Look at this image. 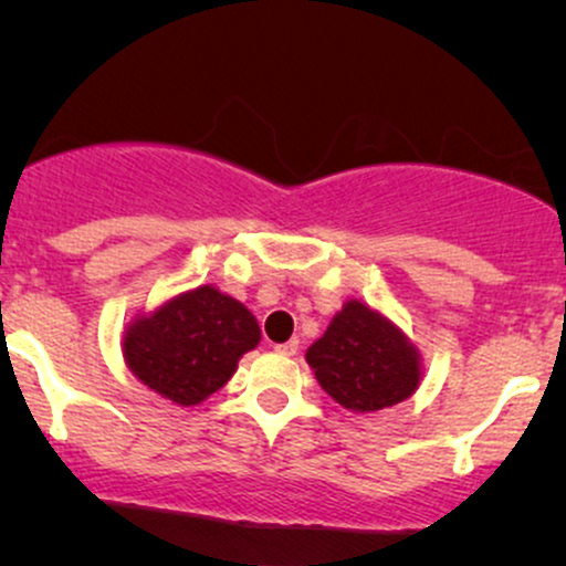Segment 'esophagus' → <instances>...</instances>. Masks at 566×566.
I'll return each instance as SVG.
<instances>
[{
	"mask_svg": "<svg viewBox=\"0 0 566 566\" xmlns=\"http://www.w3.org/2000/svg\"><path fill=\"white\" fill-rule=\"evenodd\" d=\"M297 348H301V343L297 340H287V343H279V346H274L276 354H282V356H295Z\"/></svg>",
	"mask_w": 566,
	"mask_h": 566,
	"instance_id": "obj_1",
	"label": "esophagus"
}]
</instances>
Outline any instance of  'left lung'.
<instances>
[{"label":"left lung","mask_w":566,"mask_h":566,"mask_svg":"<svg viewBox=\"0 0 566 566\" xmlns=\"http://www.w3.org/2000/svg\"><path fill=\"white\" fill-rule=\"evenodd\" d=\"M319 386L350 412H378L420 386V354L386 316L348 301L327 333L305 350Z\"/></svg>","instance_id":"1"}]
</instances>
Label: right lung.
<instances>
[{"instance_id":"1","label":"right lung","mask_w":566,"mask_h":566,"mask_svg":"<svg viewBox=\"0 0 566 566\" xmlns=\"http://www.w3.org/2000/svg\"><path fill=\"white\" fill-rule=\"evenodd\" d=\"M261 340L255 316L237 297L201 284L127 327L122 350L143 386L180 407L205 401L231 380Z\"/></svg>"}]
</instances>
